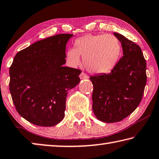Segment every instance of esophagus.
Returning <instances> with one entry per match:
<instances>
[{"label":"esophagus","mask_w":159,"mask_h":159,"mask_svg":"<svg viewBox=\"0 0 159 159\" xmlns=\"http://www.w3.org/2000/svg\"><path fill=\"white\" fill-rule=\"evenodd\" d=\"M88 78H89V76H88V75L85 74V73H83V72H82V73L80 74V79H88Z\"/></svg>","instance_id":"esophagus-1"}]
</instances>
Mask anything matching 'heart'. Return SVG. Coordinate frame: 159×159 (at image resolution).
Returning <instances> with one entry per match:
<instances>
[{
	"label": "heart",
	"instance_id": "1",
	"mask_svg": "<svg viewBox=\"0 0 159 159\" xmlns=\"http://www.w3.org/2000/svg\"><path fill=\"white\" fill-rule=\"evenodd\" d=\"M122 45L113 34H85L74 41V48L66 52L68 65L76 67L80 65V57L86 69L92 73L103 74L111 72L122 56Z\"/></svg>",
	"mask_w": 159,
	"mask_h": 159
}]
</instances>
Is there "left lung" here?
<instances>
[{
    "mask_svg": "<svg viewBox=\"0 0 159 159\" xmlns=\"http://www.w3.org/2000/svg\"><path fill=\"white\" fill-rule=\"evenodd\" d=\"M122 43L123 57L110 74L90 76L92 109L98 120L120 122L140 104L147 83L146 61L139 46L114 33Z\"/></svg>",
    "mask_w": 159,
    "mask_h": 159,
    "instance_id": "8db88e82",
    "label": "left lung"
}]
</instances>
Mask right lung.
Segmentation results:
<instances>
[{
	"label": "right lung",
	"mask_w": 159,
	"mask_h": 159,
	"mask_svg": "<svg viewBox=\"0 0 159 159\" xmlns=\"http://www.w3.org/2000/svg\"><path fill=\"white\" fill-rule=\"evenodd\" d=\"M71 34L39 40L16 53L10 67V91L18 113L28 122L52 126L65 116L66 97L81 71L64 67Z\"/></svg>",
	"instance_id": "obj_1"
}]
</instances>
